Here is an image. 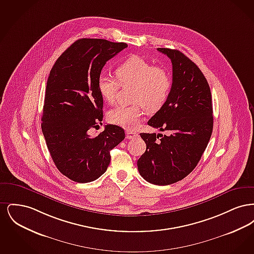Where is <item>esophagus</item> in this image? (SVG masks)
Instances as JSON below:
<instances>
[{"instance_id": "34e87169", "label": "esophagus", "mask_w": 254, "mask_h": 254, "mask_svg": "<svg viewBox=\"0 0 254 254\" xmlns=\"http://www.w3.org/2000/svg\"><path fill=\"white\" fill-rule=\"evenodd\" d=\"M126 133H127V139H134V138H136L138 136V133H136L135 131L127 130Z\"/></svg>"}]
</instances>
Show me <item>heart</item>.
Segmentation results:
<instances>
[{"mask_svg":"<svg viewBox=\"0 0 254 254\" xmlns=\"http://www.w3.org/2000/svg\"><path fill=\"white\" fill-rule=\"evenodd\" d=\"M118 80L108 74L98 78L101 96L109 104L115 102L122 85H133L132 102L129 106L119 105L109 110V121L127 129L135 128L143 115V107L154 113L162 109L172 88L170 73L164 67L155 66L140 56H132L123 62L116 69Z\"/></svg>","mask_w":254,"mask_h":254,"instance_id":"heart-1","label":"heart"}]
</instances>
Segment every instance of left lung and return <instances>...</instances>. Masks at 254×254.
Wrapping results in <instances>:
<instances>
[{
	"mask_svg": "<svg viewBox=\"0 0 254 254\" xmlns=\"http://www.w3.org/2000/svg\"><path fill=\"white\" fill-rule=\"evenodd\" d=\"M158 51L171 60L172 88L147 125L169 134L140 133L146 149L137 166L145 181L168 186L197 166L212 133L213 111L210 88L200 68L177 49Z\"/></svg>",
	"mask_w": 254,
	"mask_h": 254,
	"instance_id": "obj_1",
	"label": "left lung"
}]
</instances>
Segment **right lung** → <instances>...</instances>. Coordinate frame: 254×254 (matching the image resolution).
<instances>
[{"label":"right lung","instance_id":"add662e5","mask_svg":"<svg viewBox=\"0 0 254 254\" xmlns=\"http://www.w3.org/2000/svg\"><path fill=\"white\" fill-rule=\"evenodd\" d=\"M126 48V43L80 39L49 73L42 130L55 166L72 181L88 183L103 175L110 163V150L126 137L115 125L90 135V128L103 121L98 78L106 63Z\"/></svg>","mask_w":254,"mask_h":254}]
</instances>
